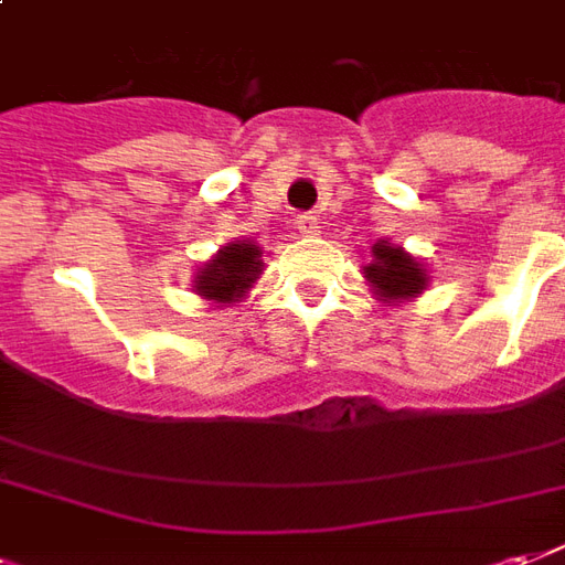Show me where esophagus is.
Wrapping results in <instances>:
<instances>
[{
  "instance_id": "34e87169",
  "label": "esophagus",
  "mask_w": 565,
  "mask_h": 565,
  "mask_svg": "<svg viewBox=\"0 0 565 565\" xmlns=\"http://www.w3.org/2000/svg\"><path fill=\"white\" fill-rule=\"evenodd\" d=\"M295 225H298V232L307 234V237L319 234V228H322V225H319V220H316L312 213H300L298 220H295Z\"/></svg>"
}]
</instances>
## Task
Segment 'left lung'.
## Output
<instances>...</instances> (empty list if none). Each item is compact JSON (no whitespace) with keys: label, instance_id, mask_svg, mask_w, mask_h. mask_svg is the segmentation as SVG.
Returning a JSON list of instances; mask_svg holds the SVG:
<instances>
[{"label":"left lung","instance_id":"8db88e82","mask_svg":"<svg viewBox=\"0 0 565 565\" xmlns=\"http://www.w3.org/2000/svg\"><path fill=\"white\" fill-rule=\"evenodd\" d=\"M373 262L364 267V277L373 286V295H379L382 303H403L413 300L427 288V270L413 255L403 253V246H394L388 241L373 243Z\"/></svg>","mask_w":565,"mask_h":565}]
</instances>
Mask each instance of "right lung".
Listing matches in <instances>:
<instances>
[{"instance_id":"right-lung-1","label":"right lung","mask_w":565,"mask_h":565,"mask_svg":"<svg viewBox=\"0 0 565 565\" xmlns=\"http://www.w3.org/2000/svg\"><path fill=\"white\" fill-rule=\"evenodd\" d=\"M265 262H262V246L253 241H234L222 246L220 253L210 258L207 265L198 270L192 291L213 303H237L246 298V291L262 277Z\"/></svg>"}]
</instances>
